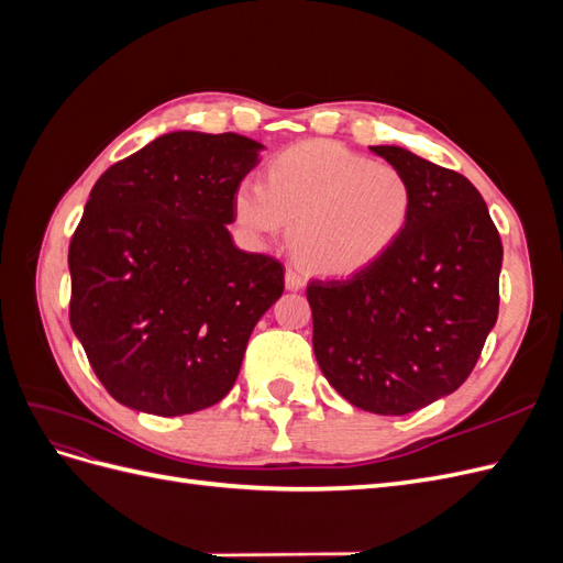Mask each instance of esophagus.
I'll return each instance as SVG.
<instances>
[{
  "instance_id": "esophagus-1",
  "label": "esophagus",
  "mask_w": 563,
  "mask_h": 563,
  "mask_svg": "<svg viewBox=\"0 0 563 563\" xmlns=\"http://www.w3.org/2000/svg\"><path fill=\"white\" fill-rule=\"evenodd\" d=\"M286 288L288 291H300V288H305V277L298 269H294V267L286 269Z\"/></svg>"
}]
</instances>
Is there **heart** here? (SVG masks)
I'll return each instance as SVG.
<instances>
[{
  "instance_id": "1",
  "label": "heart",
  "mask_w": 563,
  "mask_h": 563,
  "mask_svg": "<svg viewBox=\"0 0 563 563\" xmlns=\"http://www.w3.org/2000/svg\"><path fill=\"white\" fill-rule=\"evenodd\" d=\"M232 207L255 240L279 234L294 220L291 236L305 261L323 275H354L401 240L416 190L395 164L308 141L269 159L265 185L253 178L236 185Z\"/></svg>"
}]
</instances>
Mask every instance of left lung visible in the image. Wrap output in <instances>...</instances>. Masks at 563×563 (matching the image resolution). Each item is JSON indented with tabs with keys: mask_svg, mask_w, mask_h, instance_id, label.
Returning a JSON list of instances; mask_svg holds the SVG:
<instances>
[{
	"mask_svg": "<svg viewBox=\"0 0 563 563\" xmlns=\"http://www.w3.org/2000/svg\"><path fill=\"white\" fill-rule=\"evenodd\" d=\"M411 178L401 240L350 279L308 286L312 347L352 406L406 416L467 380L498 319L500 234L479 190L399 145L371 147Z\"/></svg>",
	"mask_w": 563,
	"mask_h": 563,
	"instance_id": "8db88e82",
	"label": "left lung"
}]
</instances>
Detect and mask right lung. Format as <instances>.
Instances as JSON below:
<instances>
[{"mask_svg": "<svg viewBox=\"0 0 563 563\" xmlns=\"http://www.w3.org/2000/svg\"><path fill=\"white\" fill-rule=\"evenodd\" d=\"M240 133L174 131L112 164L73 234L70 323L98 380L133 411L223 399L284 265L236 249V185L261 162Z\"/></svg>", "mask_w": 563, "mask_h": 563, "instance_id": "1", "label": "right lung"}]
</instances>
